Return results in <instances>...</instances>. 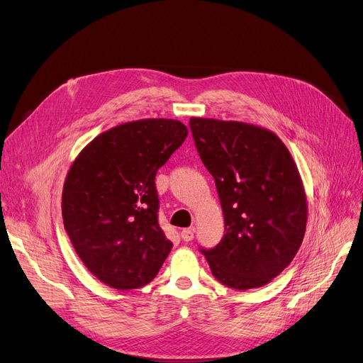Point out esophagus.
<instances>
[{
    "label": "esophagus",
    "mask_w": 363,
    "mask_h": 363,
    "mask_svg": "<svg viewBox=\"0 0 363 363\" xmlns=\"http://www.w3.org/2000/svg\"><path fill=\"white\" fill-rule=\"evenodd\" d=\"M194 231H196V228L194 226H191V228H185V230H182L181 231V238L184 240V241H191L193 238H194Z\"/></svg>",
    "instance_id": "obj_1"
}]
</instances>
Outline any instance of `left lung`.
<instances>
[{
    "label": "left lung",
    "instance_id": "8db88e82",
    "mask_svg": "<svg viewBox=\"0 0 363 363\" xmlns=\"http://www.w3.org/2000/svg\"><path fill=\"white\" fill-rule=\"evenodd\" d=\"M189 128L225 219L220 242L201 253L226 287H263L291 263L306 233L308 199L297 164L277 133L262 126L191 118Z\"/></svg>",
    "mask_w": 363,
    "mask_h": 363
}]
</instances>
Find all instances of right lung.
Instances as JSON below:
<instances>
[{"label": "right lung", "instance_id": "1", "mask_svg": "<svg viewBox=\"0 0 363 363\" xmlns=\"http://www.w3.org/2000/svg\"><path fill=\"white\" fill-rule=\"evenodd\" d=\"M186 135L179 121H132L101 132L73 160L62 196L65 230L88 271L108 287H144L170 253L155 178Z\"/></svg>", "mask_w": 363, "mask_h": 363}]
</instances>
